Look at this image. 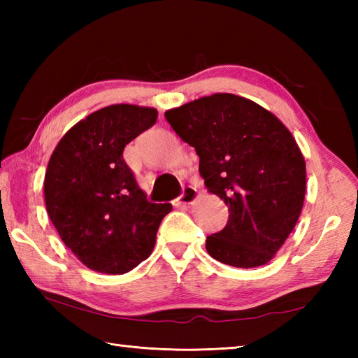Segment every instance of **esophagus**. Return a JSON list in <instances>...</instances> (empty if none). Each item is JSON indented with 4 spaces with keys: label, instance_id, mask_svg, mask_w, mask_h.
Instances as JSON below:
<instances>
[{
    "label": "esophagus",
    "instance_id": "1",
    "mask_svg": "<svg viewBox=\"0 0 358 358\" xmlns=\"http://www.w3.org/2000/svg\"><path fill=\"white\" fill-rule=\"evenodd\" d=\"M196 199H199V192L194 186H186L183 187V192L178 196V201L181 204H192Z\"/></svg>",
    "mask_w": 358,
    "mask_h": 358
}]
</instances>
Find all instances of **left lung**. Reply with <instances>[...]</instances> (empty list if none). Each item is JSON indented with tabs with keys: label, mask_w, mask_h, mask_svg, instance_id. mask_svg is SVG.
Masks as SVG:
<instances>
[{
	"label": "left lung",
	"mask_w": 358,
	"mask_h": 358,
	"mask_svg": "<svg viewBox=\"0 0 358 358\" xmlns=\"http://www.w3.org/2000/svg\"><path fill=\"white\" fill-rule=\"evenodd\" d=\"M200 157L208 191L229 209L224 229L206 238L212 258L234 268L272 260L305 201L306 163L292 134L260 104L214 94L164 113Z\"/></svg>",
	"instance_id": "1"
}]
</instances>
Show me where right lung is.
Returning <instances> with one entry per match:
<instances>
[{
  "label": "right lung",
  "mask_w": 358,
  "mask_h": 358,
  "mask_svg": "<svg viewBox=\"0 0 358 358\" xmlns=\"http://www.w3.org/2000/svg\"><path fill=\"white\" fill-rule=\"evenodd\" d=\"M157 117L154 108L108 106L71 127L49 159L45 209L64 245L89 269L115 275L136 268L172 209L148 201L123 158L126 144Z\"/></svg>",
  "instance_id": "1"
}]
</instances>
